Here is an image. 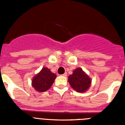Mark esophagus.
<instances>
[{
  "mask_svg": "<svg viewBox=\"0 0 125 125\" xmlns=\"http://www.w3.org/2000/svg\"><path fill=\"white\" fill-rule=\"evenodd\" d=\"M62 76H64V77H66V76H67V73H65L64 74H62Z\"/></svg>",
  "mask_w": 125,
  "mask_h": 125,
  "instance_id": "esophagus-1",
  "label": "esophagus"
}]
</instances>
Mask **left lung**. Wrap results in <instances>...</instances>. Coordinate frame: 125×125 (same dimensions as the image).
<instances>
[{
    "instance_id": "left-lung-1",
    "label": "left lung",
    "mask_w": 125,
    "mask_h": 125,
    "mask_svg": "<svg viewBox=\"0 0 125 125\" xmlns=\"http://www.w3.org/2000/svg\"><path fill=\"white\" fill-rule=\"evenodd\" d=\"M71 86L79 93L84 92L89 88L91 83V79L85 74L81 68H77L73 71V74L68 77Z\"/></svg>"
}]
</instances>
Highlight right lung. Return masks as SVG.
<instances>
[{
	"label": "right lung",
	"mask_w": 125,
	"mask_h": 125,
	"mask_svg": "<svg viewBox=\"0 0 125 125\" xmlns=\"http://www.w3.org/2000/svg\"><path fill=\"white\" fill-rule=\"evenodd\" d=\"M56 78L55 74L47 68H44L33 78L32 86L39 92L46 91L51 87Z\"/></svg>",
	"instance_id": "1"
}]
</instances>
